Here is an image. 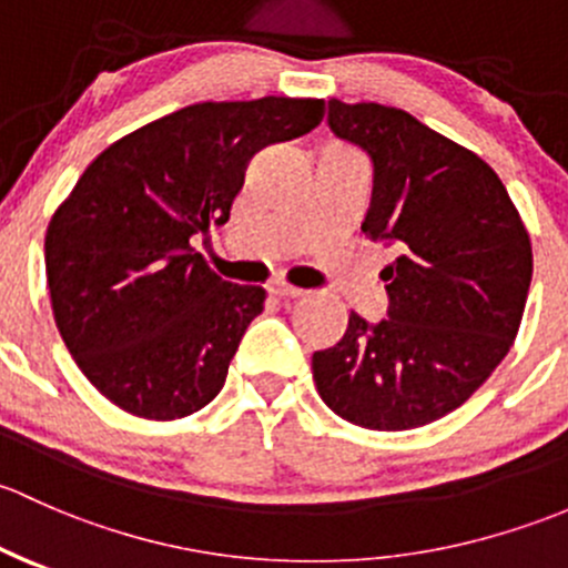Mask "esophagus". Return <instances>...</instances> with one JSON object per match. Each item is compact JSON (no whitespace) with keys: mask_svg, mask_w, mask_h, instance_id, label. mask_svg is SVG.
I'll use <instances>...</instances> for the list:
<instances>
[{"mask_svg":"<svg viewBox=\"0 0 568 568\" xmlns=\"http://www.w3.org/2000/svg\"><path fill=\"white\" fill-rule=\"evenodd\" d=\"M265 290L271 292L273 297H301L303 295V290H297V286L282 282V278H273V282H267Z\"/></svg>","mask_w":568,"mask_h":568,"instance_id":"esophagus-1","label":"esophagus"}]
</instances>
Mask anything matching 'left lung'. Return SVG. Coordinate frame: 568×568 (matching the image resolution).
<instances>
[{
    "instance_id": "left-lung-1",
    "label": "left lung",
    "mask_w": 568,
    "mask_h": 568,
    "mask_svg": "<svg viewBox=\"0 0 568 568\" xmlns=\"http://www.w3.org/2000/svg\"><path fill=\"white\" fill-rule=\"evenodd\" d=\"M327 125L372 158L361 230L396 260L379 273L388 317L349 314L342 342L314 353V383L349 424L415 429L465 405L511 349L530 235L493 166L407 111L333 98Z\"/></svg>"
}]
</instances>
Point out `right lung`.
<instances>
[{
	"label": "right lung",
	"mask_w": 568,
	"mask_h": 568,
	"mask_svg": "<svg viewBox=\"0 0 568 568\" xmlns=\"http://www.w3.org/2000/svg\"><path fill=\"white\" fill-rule=\"evenodd\" d=\"M323 111L320 98L194 103L84 169L51 215L45 276L62 342L111 405L174 420L219 396L265 290L224 282L189 241L230 221L251 158Z\"/></svg>",
	"instance_id": "add662e5"
}]
</instances>
